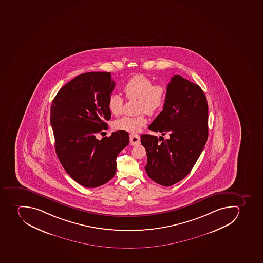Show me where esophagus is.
Returning <instances> with one entry per match:
<instances>
[{
    "label": "esophagus",
    "mask_w": 263,
    "mask_h": 263,
    "mask_svg": "<svg viewBox=\"0 0 263 263\" xmlns=\"http://www.w3.org/2000/svg\"><path fill=\"white\" fill-rule=\"evenodd\" d=\"M140 141H141L140 136H138V135L134 134L130 135V144L132 145V146H136V145H138V144H140Z\"/></svg>",
    "instance_id": "34e87169"
}]
</instances>
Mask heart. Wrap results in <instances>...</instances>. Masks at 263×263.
Listing matches in <instances>:
<instances>
[{
  "label": "heart",
  "mask_w": 263,
  "mask_h": 263,
  "mask_svg": "<svg viewBox=\"0 0 263 263\" xmlns=\"http://www.w3.org/2000/svg\"><path fill=\"white\" fill-rule=\"evenodd\" d=\"M122 89L128 99H138L139 112L154 115L159 112L166 102L165 87L162 85L153 84V80L142 74L130 78ZM123 105V97L119 94H112L109 98L108 108L112 115H121ZM146 123L144 114L137 117L125 116L115 121L114 128L134 133L139 132Z\"/></svg>",
  "instance_id": "obj_1"
}]
</instances>
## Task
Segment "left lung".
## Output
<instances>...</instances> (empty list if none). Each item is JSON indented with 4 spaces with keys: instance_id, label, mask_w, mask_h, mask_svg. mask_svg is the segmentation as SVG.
Instances as JSON below:
<instances>
[{
    "instance_id": "1",
    "label": "left lung",
    "mask_w": 263,
    "mask_h": 263,
    "mask_svg": "<svg viewBox=\"0 0 263 263\" xmlns=\"http://www.w3.org/2000/svg\"><path fill=\"white\" fill-rule=\"evenodd\" d=\"M208 102L201 87L181 76L172 77L163 110L148 126L169 137L141 136L147 155L145 169L153 181L170 186L187 176L208 141Z\"/></svg>"
}]
</instances>
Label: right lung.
I'll return each instance as SVG.
<instances>
[{
	"label": "right lung",
	"instance_id": "obj_1",
	"mask_svg": "<svg viewBox=\"0 0 263 263\" xmlns=\"http://www.w3.org/2000/svg\"><path fill=\"white\" fill-rule=\"evenodd\" d=\"M115 86L110 72H87L62 86L51 107L55 150L66 172L78 184L94 188L108 182L117 157L129 144L125 130L97 139L108 129V101Z\"/></svg>",
	"mask_w": 263,
	"mask_h": 263
}]
</instances>
